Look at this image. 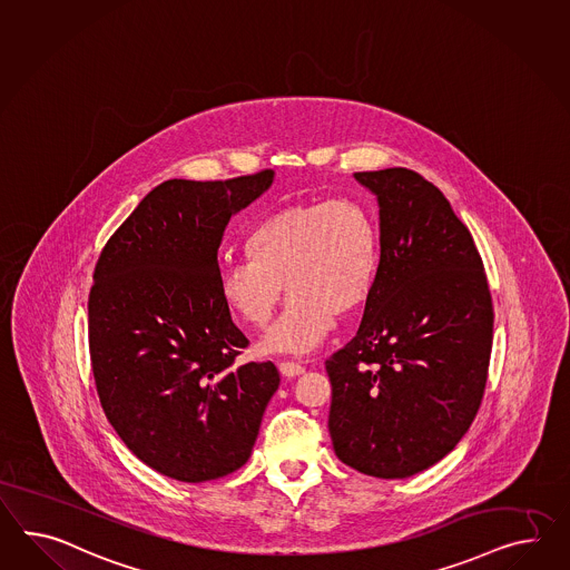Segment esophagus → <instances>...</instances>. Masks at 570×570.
Segmentation results:
<instances>
[{
    "label": "esophagus",
    "mask_w": 570,
    "mask_h": 570,
    "mask_svg": "<svg viewBox=\"0 0 570 570\" xmlns=\"http://www.w3.org/2000/svg\"><path fill=\"white\" fill-rule=\"evenodd\" d=\"M278 372L283 374V376H287V379H293V376H299L302 372H304V365L297 364V362H278Z\"/></svg>",
    "instance_id": "1"
}]
</instances>
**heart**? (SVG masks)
Segmentation results:
<instances>
[{
    "instance_id": "obj_1",
    "label": "heart",
    "mask_w": 570,
    "mask_h": 570,
    "mask_svg": "<svg viewBox=\"0 0 570 570\" xmlns=\"http://www.w3.org/2000/svg\"><path fill=\"white\" fill-rule=\"evenodd\" d=\"M244 248L248 261L219 266L220 299L237 321L263 328L283 283L292 295L264 350H312L331 331L333 316L357 314L379 283L376 225L347 198L285 206L249 229Z\"/></svg>"
}]
</instances>
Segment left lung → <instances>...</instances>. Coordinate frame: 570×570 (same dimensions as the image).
Instances as JSON below:
<instances>
[{
    "label": "left lung",
    "instance_id": "left-lung-1",
    "mask_svg": "<svg viewBox=\"0 0 570 570\" xmlns=\"http://www.w3.org/2000/svg\"><path fill=\"white\" fill-rule=\"evenodd\" d=\"M355 179L379 198V283L357 335L326 360L328 432L345 465L401 480L475 420L494 307L473 237L434 184L405 167Z\"/></svg>",
    "mask_w": 570,
    "mask_h": 570
}]
</instances>
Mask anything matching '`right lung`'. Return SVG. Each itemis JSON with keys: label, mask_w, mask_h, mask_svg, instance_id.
I'll list each match as a JSON object with an SVG mask.
<instances>
[{"label": "right lung", "mask_w": 570, "mask_h": 570, "mask_svg": "<svg viewBox=\"0 0 570 570\" xmlns=\"http://www.w3.org/2000/svg\"><path fill=\"white\" fill-rule=\"evenodd\" d=\"M273 169L219 181L169 179L117 227L95 266L88 347L102 411L148 468L177 482L225 478L249 459L278 389L219 295L227 223Z\"/></svg>", "instance_id": "right-lung-1"}]
</instances>
